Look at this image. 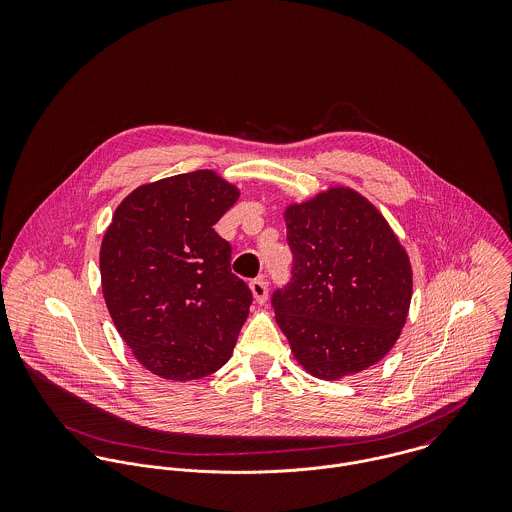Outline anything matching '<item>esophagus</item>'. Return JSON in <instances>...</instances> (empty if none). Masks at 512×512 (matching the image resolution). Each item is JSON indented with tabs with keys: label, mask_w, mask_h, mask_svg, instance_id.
Here are the masks:
<instances>
[{
	"label": "esophagus",
	"mask_w": 512,
	"mask_h": 512,
	"mask_svg": "<svg viewBox=\"0 0 512 512\" xmlns=\"http://www.w3.org/2000/svg\"><path fill=\"white\" fill-rule=\"evenodd\" d=\"M250 292L254 295L256 303H266L268 301V284L264 278H256L250 282Z\"/></svg>",
	"instance_id": "obj_1"
}]
</instances>
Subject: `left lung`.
I'll return each instance as SVG.
<instances>
[{
    "instance_id": "8db88e82",
    "label": "left lung",
    "mask_w": 512,
    "mask_h": 512,
    "mask_svg": "<svg viewBox=\"0 0 512 512\" xmlns=\"http://www.w3.org/2000/svg\"><path fill=\"white\" fill-rule=\"evenodd\" d=\"M292 284L272 297L295 361L341 380L376 365L398 341L412 301V264L382 213L331 185L284 211Z\"/></svg>"
}]
</instances>
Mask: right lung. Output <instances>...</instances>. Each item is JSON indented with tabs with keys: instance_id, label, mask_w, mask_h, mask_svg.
Returning a JSON list of instances; mask_svg holds the SVG:
<instances>
[{
	"instance_id": "add662e5",
	"label": "right lung",
	"mask_w": 512,
	"mask_h": 512,
	"mask_svg": "<svg viewBox=\"0 0 512 512\" xmlns=\"http://www.w3.org/2000/svg\"><path fill=\"white\" fill-rule=\"evenodd\" d=\"M240 189L213 169L136 187L100 244L110 317L149 372L197 380L224 365L252 293L230 272V244L215 232Z\"/></svg>"
}]
</instances>
